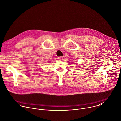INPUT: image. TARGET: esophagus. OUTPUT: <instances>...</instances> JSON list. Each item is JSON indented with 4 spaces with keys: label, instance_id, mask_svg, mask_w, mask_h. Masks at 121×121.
<instances>
[{
    "label": "esophagus",
    "instance_id": "34e87169",
    "mask_svg": "<svg viewBox=\"0 0 121 121\" xmlns=\"http://www.w3.org/2000/svg\"><path fill=\"white\" fill-rule=\"evenodd\" d=\"M63 57H59L58 58V59L59 60H63Z\"/></svg>",
    "mask_w": 121,
    "mask_h": 121
}]
</instances>
